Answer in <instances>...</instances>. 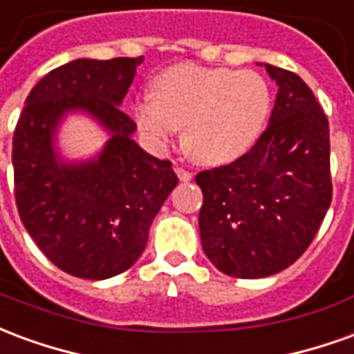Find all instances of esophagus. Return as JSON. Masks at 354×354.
<instances>
[{"mask_svg":"<svg viewBox=\"0 0 354 354\" xmlns=\"http://www.w3.org/2000/svg\"><path fill=\"white\" fill-rule=\"evenodd\" d=\"M174 170H176L178 178H180L182 182H189V180H192V178H193L192 172H189V170L182 169V167H176V169H174Z\"/></svg>","mask_w":354,"mask_h":354,"instance_id":"obj_1","label":"esophagus"}]
</instances>
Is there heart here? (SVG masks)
I'll list each match as a JSON object with an SVG mask.
<instances>
[{
    "mask_svg": "<svg viewBox=\"0 0 354 354\" xmlns=\"http://www.w3.org/2000/svg\"><path fill=\"white\" fill-rule=\"evenodd\" d=\"M273 94L263 75L230 68L180 64L153 83V98L134 106L140 131L167 144L184 129V146L203 165H225L258 142Z\"/></svg>",
    "mask_w": 354,
    "mask_h": 354,
    "instance_id": "b5f03b06",
    "label": "heart"
}]
</instances>
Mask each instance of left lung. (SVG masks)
Wrapping results in <instances>:
<instances>
[{"instance_id":"1","label":"left lung","mask_w":354,"mask_h":354,"mask_svg":"<svg viewBox=\"0 0 354 354\" xmlns=\"http://www.w3.org/2000/svg\"><path fill=\"white\" fill-rule=\"evenodd\" d=\"M279 93L267 129L230 165L201 170V243L222 273L260 279L309 248L332 201L326 113L294 72L266 66Z\"/></svg>"}]
</instances>
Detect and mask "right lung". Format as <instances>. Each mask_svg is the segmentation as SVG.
<instances>
[{
  "label": "right lung",
  "mask_w": 354,
  "mask_h": 354,
  "mask_svg": "<svg viewBox=\"0 0 354 354\" xmlns=\"http://www.w3.org/2000/svg\"><path fill=\"white\" fill-rule=\"evenodd\" d=\"M142 58H80L50 70L32 93L12 136L20 220L66 273L102 281L123 273L147 245L149 225L178 176L172 162L134 142L136 123L119 106ZM83 109L110 132L98 160L64 165L52 136L64 113Z\"/></svg>",
  "instance_id": "obj_1"
}]
</instances>
